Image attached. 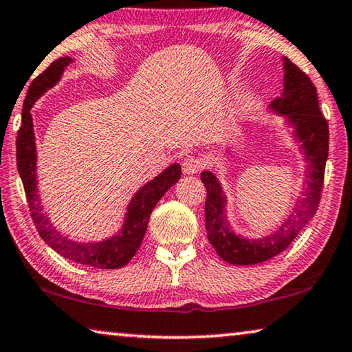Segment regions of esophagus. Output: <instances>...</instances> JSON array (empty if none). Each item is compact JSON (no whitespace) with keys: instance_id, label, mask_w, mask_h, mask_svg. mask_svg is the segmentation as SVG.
I'll return each instance as SVG.
<instances>
[{"instance_id":"34e87169","label":"esophagus","mask_w":352,"mask_h":352,"mask_svg":"<svg viewBox=\"0 0 352 352\" xmlns=\"http://www.w3.org/2000/svg\"><path fill=\"white\" fill-rule=\"evenodd\" d=\"M182 167L185 174H196V172L202 169V161H200L197 156H188V158L183 161Z\"/></svg>"}]
</instances>
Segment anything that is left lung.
I'll return each mask as SVG.
<instances>
[{
    "instance_id": "1",
    "label": "left lung",
    "mask_w": 352,
    "mask_h": 352,
    "mask_svg": "<svg viewBox=\"0 0 352 352\" xmlns=\"http://www.w3.org/2000/svg\"><path fill=\"white\" fill-rule=\"evenodd\" d=\"M285 85L282 96L271 103V108L280 114H287L294 125L296 138L302 142L305 158L309 161L307 189L302 202L296 205V211L278 227V230L261 239H244L233 233L224 214L226 197L217 178L211 172L200 174L206 188L205 227L211 246L222 260L232 265H256L271 260L283 252L299 232L315 216L320 205L324 170L329 155V125L318 104L316 87L309 75L288 58L283 59Z\"/></svg>"
}]
</instances>
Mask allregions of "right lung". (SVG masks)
Listing matches in <instances>:
<instances>
[{
	"label": "right lung",
	"instance_id": "right-lung-1",
	"mask_svg": "<svg viewBox=\"0 0 352 352\" xmlns=\"http://www.w3.org/2000/svg\"><path fill=\"white\" fill-rule=\"evenodd\" d=\"M70 63L72 59L69 56L56 59L28 89L23 113H21V125L19 135H16V167H19V174L23 182L32 222L43 241L64 258L76 261V263L100 267V270H117V267L125 266L135 256L144 235H146L150 214H152L155 205L160 202L167 189L174 186L178 178L182 177V167L180 164H172L158 177H155L152 182H148L146 186L139 189L128 205L125 224L117 235L100 243H76L60 235L48 221L47 214L43 213L41 200L37 196L36 142L30 111L36 100L59 81L64 69Z\"/></svg>",
	"mask_w": 352,
	"mask_h": 352
}]
</instances>
